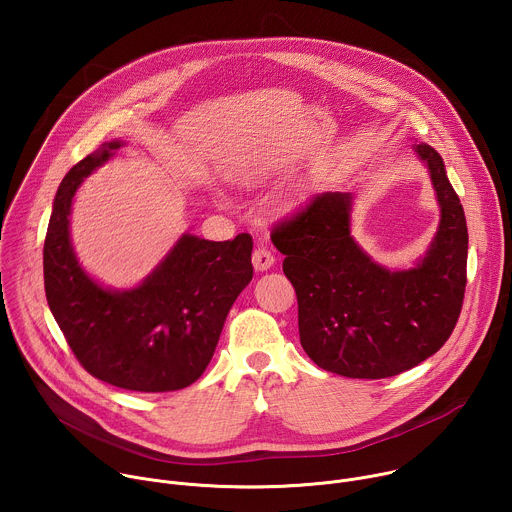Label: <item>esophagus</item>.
Listing matches in <instances>:
<instances>
[{
	"instance_id": "1",
	"label": "esophagus",
	"mask_w": 512,
	"mask_h": 512,
	"mask_svg": "<svg viewBox=\"0 0 512 512\" xmlns=\"http://www.w3.org/2000/svg\"><path fill=\"white\" fill-rule=\"evenodd\" d=\"M275 263L273 253L267 247H257L253 251V267L255 271H267Z\"/></svg>"
}]
</instances>
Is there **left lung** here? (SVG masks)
Instances as JSON below:
<instances>
[{
	"label": "left lung",
	"instance_id": "left-lung-1",
	"mask_svg": "<svg viewBox=\"0 0 512 512\" xmlns=\"http://www.w3.org/2000/svg\"><path fill=\"white\" fill-rule=\"evenodd\" d=\"M413 150L442 210L415 267L391 271L358 247L346 192L318 194L271 231L298 296L302 348L324 371L348 379L395 377L440 350L456 328L466 289V216L442 156L427 143Z\"/></svg>",
	"mask_w": 512,
	"mask_h": 512
}]
</instances>
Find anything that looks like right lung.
<instances>
[{
  "label": "right lung",
  "instance_id": "1",
  "mask_svg": "<svg viewBox=\"0 0 512 512\" xmlns=\"http://www.w3.org/2000/svg\"><path fill=\"white\" fill-rule=\"evenodd\" d=\"M123 141H107L72 166L58 186L44 241V289L70 350L95 379L139 393L192 385L208 367L229 310L253 279V239L182 235L133 289H107L79 265L70 206L81 182Z\"/></svg>",
  "mask_w": 512,
  "mask_h": 512
}]
</instances>
